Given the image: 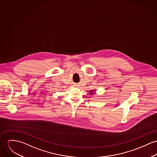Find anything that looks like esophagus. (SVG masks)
I'll use <instances>...</instances> for the list:
<instances>
[{"label":"esophagus","instance_id":"esophagus-1","mask_svg":"<svg viewBox=\"0 0 157 157\" xmlns=\"http://www.w3.org/2000/svg\"><path fill=\"white\" fill-rule=\"evenodd\" d=\"M75 86H78V85H75Z\"/></svg>","mask_w":157,"mask_h":157}]
</instances>
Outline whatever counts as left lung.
I'll return each instance as SVG.
<instances>
[{
  "label": "left lung",
  "instance_id": "1",
  "mask_svg": "<svg viewBox=\"0 0 157 157\" xmlns=\"http://www.w3.org/2000/svg\"><path fill=\"white\" fill-rule=\"evenodd\" d=\"M93 91H90V92H93Z\"/></svg>",
  "mask_w": 157,
  "mask_h": 157
}]
</instances>
